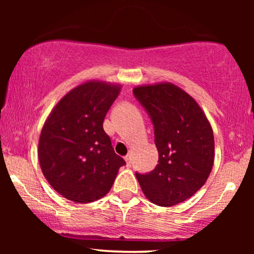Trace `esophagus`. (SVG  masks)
I'll list each match as a JSON object with an SVG mask.
<instances>
[{
    "mask_svg": "<svg viewBox=\"0 0 254 254\" xmlns=\"http://www.w3.org/2000/svg\"><path fill=\"white\" fill-rule=\"evenodd\" d=\"M125 161H126L128 166H130V164H131V156L130 155H127L126 157H125Z\"/></svg>",
    "mask_w": 254,
    "mask_h": 254,
    "instance_id": "obj_1",
    "label": "esophagus"
}]
</instances>
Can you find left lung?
Listing matches in <instances>:
<instances>
[{"mask_svg":"<svg viewBox=\"0 0 254 254\" xmlns=\"http://www.w3.org/2000/svg\"><path fill=\"white\" fill-rule=\"evenodd\" d=\"M137 102L154 125L158 164L135 173L152 203L171 207L193 196L204 185L214 164V134L197 103L175 84L137 86Z\"/></svg>","mask_w":254,"mask_h":254,"instance_id":"1","label":"left lung"}]
</instances>
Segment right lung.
<instances>
[{
  "instance_id": "add662e5",
  "label": "right lung",
  "mask_w": 254,
  "mask_h": 254,
  "mask_svg": "<svg viewBox=\"0 0 254 254\" xmlns=\"http://www.w3.org/2000/svg\"><path fill=\"white\" fill-rule=\"evenodd\" d=\"M119 92V85L86 82L68 92L47 118L38 157L45 178L65 199L89 203L105 196L126 165L103 128Z\"/></svg>"
}]
</instances>
